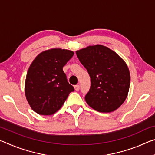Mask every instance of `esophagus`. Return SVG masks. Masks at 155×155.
<instances>
[{
	"label": "esophagus",
	"instance_id": "obj_1",
	"mask_svg": "<svg viewBox=\"0 0 155 155\" xmlns=\"http://www.w3.org/2000/svg\"><path fill=\"white\" fill-rule=\"evenodd\" d=\"M74 89H75L76 91H78V90H79V89H80L79 85H74Z\"/></svg>",
	"mask_w": 155,
	"mask_h": 155
}]
</instances>
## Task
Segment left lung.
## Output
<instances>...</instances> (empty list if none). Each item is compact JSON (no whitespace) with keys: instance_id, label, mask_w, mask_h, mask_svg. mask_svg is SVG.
I'll use <instances>...</instances> for the list:
<instances>
[{"instance_id":"1","label":"left lung","mask_w":155,"mask_h":155,"mask_svg":"<svg viewBox=\"0 0 155 155\" xmlns=\"http://www.w3.org/2000/svg\"><path fill=\"white\" fill-rule=\"evenodd\" d=\"M91 78L85 95L87 104L100 112H112L126 99L130 83L128 67L123 58L101 45L88 46L76 51Z\"/></svg>"}]
</instances>
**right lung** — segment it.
Listing matches in <instances>:
<instances>
[{
    "mask_svg": "<svg viewBox=\"0 0 155 155\" xmlns=\"http://www.w3.org/2000/svg\"><path fill=\"white\" fill-rule=\"evenodd\" d=\"M74 54L65 49H50L39 54L29 66L25 94L31 108L38 114H54L74 90L63 70Z\"/></svg>",
    "mask_w": 155,
    "mask_h": 155,
    "instance_id": "1",
    "label": "right lung"
}]
</instances>
